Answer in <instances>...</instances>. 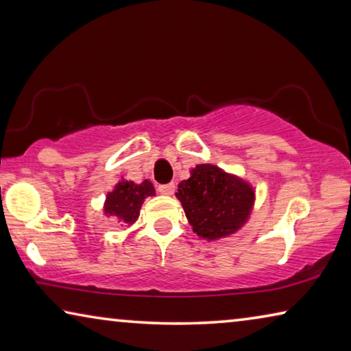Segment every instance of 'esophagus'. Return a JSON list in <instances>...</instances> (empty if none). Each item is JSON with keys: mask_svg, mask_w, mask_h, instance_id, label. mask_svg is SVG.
Instances as JSON below:
<instances>
[{"mask_svg": "<svg viewBox=\"0 0 351 351\" xmlns=\"http://www.w3.org/2000/svg\"><path fill=\"white\" fill-rule=\"evenodd\" d=\"M159 192L162 195H173L175 193V184L173 182H169V184H161V186L158 187Z\"/></svg>", "mask_w": 351, "mask_h": 351, "instance_id": "obj_1", "label": "esophagus"}]
</instances>
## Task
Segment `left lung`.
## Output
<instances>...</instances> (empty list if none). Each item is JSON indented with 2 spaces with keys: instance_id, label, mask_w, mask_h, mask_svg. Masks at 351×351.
Here are the masks:
<instances>
[{
  "instance_id": "8db88e82",
  "label": "left lung",
  "mask_w": 351,
  "mask_h": 351,
  "mask_svg": "<svg viewBox=\"0 0 351 351\" xmlns=\"http://www.w3.org/2000/svg\"><path fill=\"white\" fill-rule=\"evenodd\" d=\"M190 175L180 182L176 197L193 232L215 240L239 230L252 209V187L212 164H199Z\"/></svg>"
}]
</instances>
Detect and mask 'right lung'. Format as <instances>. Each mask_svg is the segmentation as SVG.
Returning <instances> with one entry per match:
<instances>
[{"instance_id": "1", "label": "right lung", "mask_w": 351, "mask_h": 351, "mask_svg": "<svg viewBox=\"0 0 351 351\" xmlns=\"http://www.w3.org/2000/svg\"><path fill=\"white\" fill-rule=\"evenodd\" d=\"M154 195L150 181L134 184L133 181H121L112 192L106 195L105 213L121 219L122 223L133 224L139 217V209L147 197Z\"/></svg>"}]
</instances>
